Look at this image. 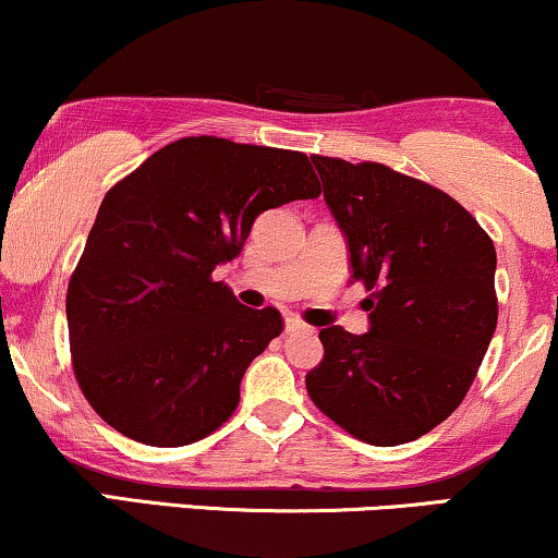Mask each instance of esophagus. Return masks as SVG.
I'll list each match as a JSON object with an SVG mask.
<instances>
[{
    "label": "esophagus",
    "instance_id": "1",
    "mask_svg": "<svg viewBox=\"0 0 558 558\" xmlns=\"http://www.w3.org/2000/svg\"><path fill=\"white\" fill-rule=\"evenodd\" d=\"M308 332H314V330L308 325H304L301 319H288L286 322V335H308Z\"/></svg>",
    "mask_w": 558,
    "mask_h": 558
}]
</instances>
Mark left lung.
Segmentation results:
<instances>
[{
	"mask_svg": "<svg viewBox=\"0 0 558 558\" xmlns=\"http://www.w3.org/2000/svg\"><path fill=\"white\" fill-rule=\"evenodd\" d=\"M325 203L368 293V332L319 330L325 359L306 392L327 418L377 447L449 418L488 351L499 304L496 250L449 194L389 166L312 156Z\"/></svg>",
	"mask_w": 558,
	"mask_h": 558,
	"instance_id": "8db88e82",
	"label": "left lung"
}]
</instances>
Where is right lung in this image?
Masks as SVG:
<instances>
[{"label":"right lung","mask_w":558,"mask_h":558,"mask_svg":"<svg viewBox=\"0 0 558 558\" xmlns=\"http://www.w3.org/2000/svg\"><path fill=\"white\" fill-rule=\"evenodd\" d=\"M304 153L184 137L106 192L66 288L72 368L119 434L150 447L205 439L283 332L278 308L241 306L213 278L259 213L319 197Z\"/></svg>","instance_id":"obj_1"}]
</instances>
